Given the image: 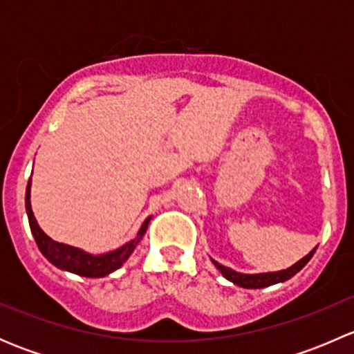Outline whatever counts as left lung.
<instances>
[{
	"mask_svg": "<svg viewBox=\"0 0 354 354\" xmlns=\"http://www.w3.org/2000/svg\"><path fill=\"white\" fill-rule=\"evenodd\" d=\"M317 246L312 250V252L308 253V255L303 257L301 260H298V262L295 263V266L288 267V269L284 270H277V272H262V274H243V272H236V270L230 269V267H224L221 266L219 262H216V260L212 259V263L214 266L219 269V272L223 274L224 277H226L227 281H231L233 284H236V286L240 288H246V289H257V288H267V286H272V284H277V283H284V281L291 279L292 276H295L296 272H299V270L303 269V267L308 263V260L312 259L313 253H315Z\"/></svg>",
	"mask_w": 354,
	"mask_h": 354,
	"instance_id": "obj_1",
	"label": "left lung"
}]
</instances>
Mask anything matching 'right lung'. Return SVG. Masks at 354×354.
Returning a JSON list of instances; mask_svg holds the SVG:
<instances>
[{
	"mask_svg": "<svg viewBox=\"0 0 354 354\" xmlns=\"http://www.w3.org/2000/svg\"><path fill=\"white\" fill-rule=\"evenodd\" d=\"M30 185L32 178L28 180L27 190H25V209H27L28 224H30V231L32 234H34L35 243H37L42 255H44L53 266H56L62 270H68V272L71 274H77V276L104 277L108 276V274L114 272L116 269H120V267L127 262L128 257L133 253L135 246L140 243L145 231H147L149 223H151V217H147V219L144 221V224H142L140 230H138L137 236H135L133 240L128 241V243H124L123 246H120V248L108 253H101V255H92V253L77 248V246L58 243V241L49 238L48 234L39 227L30 205Z\"/></svg>",
	"mask_w": 354,
	"mask_h": 354,
	"instance_id": "right-lung-1",
	"label": "right lung"
}]
</instances>
